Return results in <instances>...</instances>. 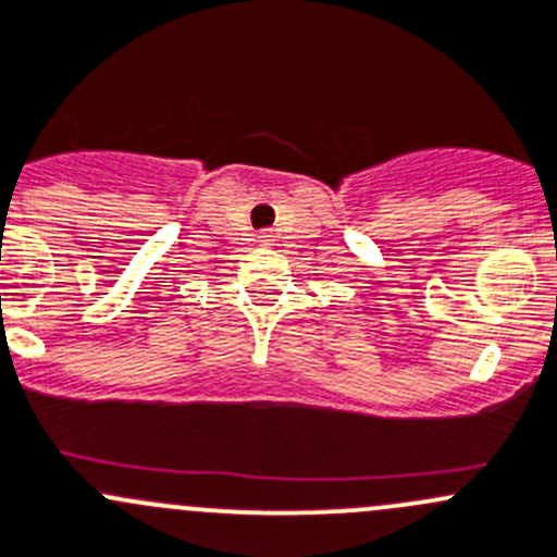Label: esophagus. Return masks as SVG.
Here are the masks:
<instances>
[{"label":"esophagus","mask_w":557,"mask_h":557,"mask_svg":"<svg viewBox=\"0 0 557 557\" xmlns=\"http://www.w3.org/2000/svg\"><path fill=\"white\" fill-rule=\"evenodd\" d=\"M258 239H261L263 245H269V234H261V236H258Z\"/></svg>","instance_id":"obj_1"}]
</instances>
